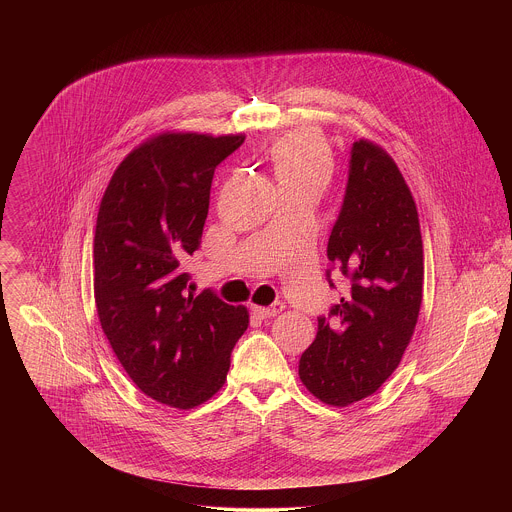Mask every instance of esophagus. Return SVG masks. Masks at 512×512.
I'll return each mask as SVG.
<instances>
[{
  "instance_id": "34e87169",
  "label": "esophagus",
  "mask_w": 512,
  "mask_h": 512,
  "mask_svg": "<svg viewBox=\"0 0 512 512\" xmlns=\"http://www.w3.org/2000/svg\"><path fill=\"white\" fill-rule=\"evenodd\" d=\"M284 307H286V305H284L282 301H274L270 307H258V305H254L252 309H254V313L260 315L262 319H268V317H276L278 313H282Z\"/></svg>"
}]
</instances>
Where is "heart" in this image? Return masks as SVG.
Instances as JSON below:
<instances>
[{"instance_id":"obj_1","label":"heart","mask_w":512,"mask_h":512,"mask_svg":"<svg viewBox=\"0 0 512 512\" xmlns=\"http://www.w3.org/2000/svg\"><path fill=\"white\" fill-rule=\"evenodd\" d=\"M268 159L280 191L313 189L321 193L335 169L331 147L315 130H297L280 136L268 147Z\"/></svg>"}]
</instances>
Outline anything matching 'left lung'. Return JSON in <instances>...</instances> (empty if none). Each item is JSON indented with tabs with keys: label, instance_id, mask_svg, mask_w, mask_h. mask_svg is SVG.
Returning <instances> with one entry per match:
<instances>
[{
	"label": "left lung",
	"instance_id": "left-lung-1",
	"mask_svg": "<svg viewBox=\"0 0 512 512\" xmlns=\"http://www.w3.org/2000/svg\"><path fill=\"white\" fill-rule=\"evenodd\" d=\"M327 258L349 288L327 317H317L315 341L299 359V378L315 398L343 408L374 394L400 365L422 305L416 203L394 159L372 142L351 147L347 191Z\"/></svg>",
	"mask_w": 512,
	"mask_h": 512
}]
</instances>
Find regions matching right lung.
<instances>
[{"label":"right lung","mask_w":512,"mask_h":512,"mask_svg":"<svg viewBox=\"0 0 512 512\" xmlns=\"http://www.w3.org/2000/svg\"><path fill=\"white\" fill-rule=\"evenodd\" d=\"M244 136L159 134L114 171L96 219L94 299L120 365L149 398L189 410L215 396L248 327L246 307L187 292L181 260L209 215L220 161Z\"/></svg>","instance_id":"obj_1"}]
</instances>
